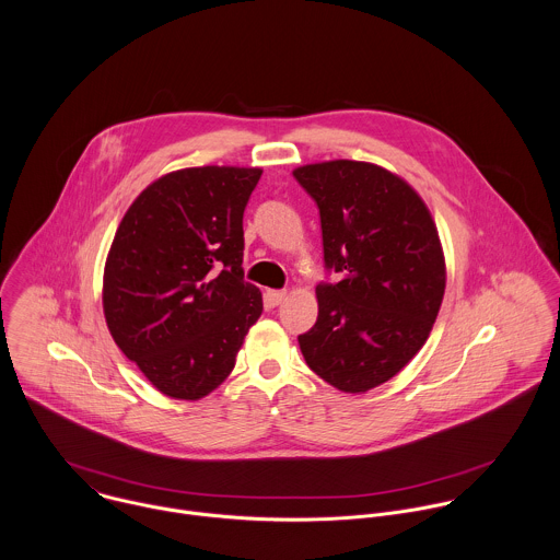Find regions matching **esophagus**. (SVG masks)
<instances>
[{
    "mask_svg": "<svg viewBox=\"0 0 560 560\" xmlns=\"http://www.w3.org/2000/svg\"><path fill=\"white\" fill-rule=\"evenodd\" d=\"M284 298H287V291H280V289H273V291L265 293V300H267L269 306H280L284 302Z\"/></svg>",
    "mask_w": 560,
    "mask_h": 560,
    "instance_id": "obj_1",
    "label": "esophagus"
}]
</instances>
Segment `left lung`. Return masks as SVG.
I'll return each mask as SVG.
<instances>
[{
  "instance_id": "obj_1",
  "label": "left lung",
  "mask_w": 560,
  "mask_h": 560,
  "mask_svg": "<svg viewBox=\"0 0 560 560\" xmlns=\"http://www.w3.org/2000/svg\"><path fill=\"white\" fill-rule=\"evenodd\" d=\"M319 209L323 262L338 282L317 287L319 317L300 334L306 364L342 393H366L424 345L446 287L444 254L420 196L364 161L293 172Z\"/></svg>"
}]
</instances>
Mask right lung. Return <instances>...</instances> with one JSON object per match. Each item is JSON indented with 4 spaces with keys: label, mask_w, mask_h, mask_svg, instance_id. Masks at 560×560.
<instances>
[{
    "label": "right lung",
    "mask_w": 560,
    "mask_h": 560,
    "mask_svg": "<svg viewBox=\"0 0 560 560\" xmlns=\"http://www.w3.org/2000/svg\"><path fill=\"white\" fill-rule=\"evenodd\" d=\"M260 167H185L125 213L103 276V311L122 353L172 399L196 400L235 369L262 313L243 278V211Z\"/></svg>",
    "instance_id": "obj_1"
}]
</instances>
